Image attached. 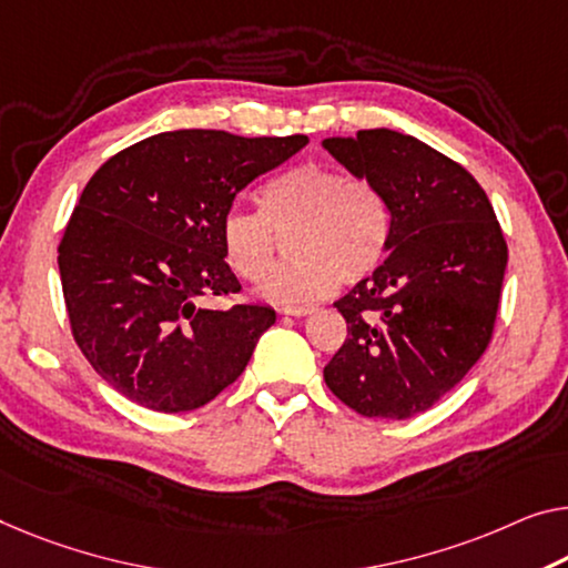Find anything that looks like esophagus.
Segmentation results:
<instances>
[{
  "instance_id": "34e87169",
  "label": "esophagus",
  "mask_w": 568,
  "mask_h": 568,
  "mask_svg": "<svg viewBox=\"0 0 568 568\" xmlns=\"http://www.w3.org/2000/svg\"><path fill=\"white\" fill-rule=\"evenodd\" d=\"M285 316H308V313H313L316 308L313 306H283L281 308Z\"/></svg>"
}]
</instances>
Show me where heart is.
Wrapping results in <instances>:
<instances>
[{
	"label": "heart",
	"instance_id": "b5f03b06",
	"mask_svg": "<svg viewBox=\"0 0 568 568\" xmlns=\"http://www.w3.org/2000/svg\"><path fill=\"white\" fill-rule=\"evenodd\" d=\"M262 211L230 209L222 250L242 281L260 283L275 262L277 234L295 226L291 255L260 287L270 303L295 306L326 298L338 283L375 273L390 242V206L367 181L328 165H298L260 191Z\"/></svg>",
	"mask_w": 568,
	"mask_h": 568
}]
</instances>
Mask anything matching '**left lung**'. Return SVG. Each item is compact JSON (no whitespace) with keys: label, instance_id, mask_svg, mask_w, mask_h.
<instances>
[{"label":"left lung","instance_id":"obj_1","mask_svg":"<svg viewBox=\"0 0 568 568\" xmlns=\"http://www.w3.org/2000/svg\"><path fill=\"white\" fill-rule=\"evenodd\" d=\"M324 148L390 206L387 257L334 306L349 338L324 367L338 400L405 420L464 379L493 338L507 244L487 193L452 158L395 130Z\"/></svg>","mask_w":568,"mask_h":568}]
</instances>
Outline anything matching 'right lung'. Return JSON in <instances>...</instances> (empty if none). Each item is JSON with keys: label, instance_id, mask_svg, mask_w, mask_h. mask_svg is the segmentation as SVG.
<instances>
[{"label": "right lung", "instance_id": "1", "mask_svg": "<svg viewBox=\"0 0 568 568\" xmlns=\"http://www.w3.org/2000/svg\"><path fill=\"white\" fill-rule=\"evenodd\" d=\"M306 145V134L175 130L134 142L91 175L58 270L75 344L126 400L196 410L247 367L275 311L206 306L242 291L224 262L222 219L236 193Z\"/></svg>", "mask_w": 568, "mask_h": 568}]
</instances>
